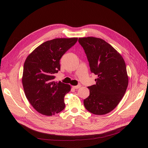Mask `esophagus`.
<instances>
[{
  "label": "esophagus",
  "instance_id": "1",
  "mask_svg": "<svg viewBox=\"0 0 148 148\" xmlns=\"http://www.w3.org/2000/svg\"><path fill=\"white\" fill-rule=\"evenodd\" d=\"M80 87H81V85H80V84L77 85V86H73V88L74 89H79V88H80Z\"/></svg>",
  "mask_w": 148,
  "mask_h": 148
}]
</instances>
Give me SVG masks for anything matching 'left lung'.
Wrapping results in <instances>:
<instances>
[{
    "label": "left lung",
    "mask_w": 148,
    "mask_h": 148,
    "mask_svg": "<svg viewBox=\"0 0 148 148\" xmlns=\"http://www.w3.org/2000/svg\"><path fill=\"white\" fill-rule=\"evenodd\" d=\"M89 63L98 76L96 84L88 87L89 96L84 106L89 112L103 115L112 111L122 99L128 84L126 65L121 54L104 40L95 37L79 38Z\"/></svg>",
    "instance_id": "1"
}]
</instances>
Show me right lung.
<instances>
[{"instance_id": "right-lung-1", "label": "right lung", "mask_w": 148, "mask_h": 148, "mask_svg": "<svg viewBox=\"0 0 148 148\" xmlns=\"http://www.w3.org/2000/svg\"><path fill=\"white\" fill-rule=\"evenodd\" d=\"M77 38H56L44 42L27 57L22 83L29 102L40 113L52 116L64 109L69 84L54 81L60 69V59L77 41Z\"/></svg>"}]
</instances>
